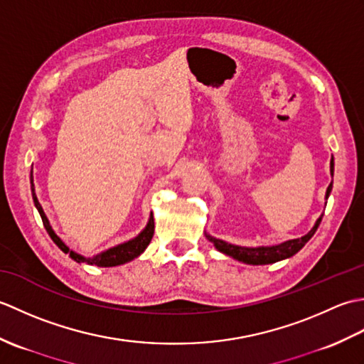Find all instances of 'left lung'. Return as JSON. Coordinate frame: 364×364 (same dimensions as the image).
Returning a JSON list of instances; mask_svg holds the SVG:
<instances>
[{"label": "left lung", "mask_w": 364, "mask_h": 364, "mask_svg": "<svg viewBox=\"0 0 364 364\" xmlns=\"http://www.w3.org/2000/svg\"><path fill=\"white\" fill-rule=\"evenodd\" d=\"M333 168H335V162H333V158H331V162H330L331 176H333ZM331 186H333V184L330 183V186L327 188V196H326L327 198L331 192ZM321 220H322V215L318 219V222H316V225L313 227V230L308 235L301 236L299 239H291V241H286V242L272 245V247H257V249H247V247H239V245L223 242V241H220V239H215L213 236H206V237L210 239V242H213L215 245V249H218L219 252L225 253V255H228V257L235 258L237 261L247 262V264H257V266L258 264H272V262L282 261V259L292 257V255H296L301 249V247H304L313 237L316 230H318V227H319Z\"/></svg>", "instance_id": "left-lung-1"}]
</instances>
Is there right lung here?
Returning <instances> with one entry per match:
<instances>
[{
    "mask_svg": "<svg viewBox=\"0 0 364 364\" xmlns=\"http://www.w3.org/2000/svg\"><path fill=\"white\" fill-rule=\"evenodd\" d=\"M31 186H33V188H31V191H33L34 205H36V208L38 210V214H41L46 233L50 235V237L53 239L54 244H56L60 250H63L64 253L70 255V258L75 259L76 262H87V264H95L98 267H112V266L125 264V262H128L131 259H134L136 257H139V255H141L146 249V245H149L150 241H151L153 233H154L153 214L150 215V220H149V223H146L145 230L137 237L131 239V241H128L125 244H120L117 247H112V249H109V250L98 253V255H95V257H92V258H84V257H81V255L75 253L73 250L68 249V247L63 241H60V237L56 233H54L53 228L50 227V222H48V219H46V215H45V213L42 210V206H41V203H38V200L36 197L34 184H33V170H31Z\"/></svg>",
    "mask_w": 364,
    "mask_h": 364,
    "instance_id": "obj_1",
    "label": "right lung"
}]
</instances>
